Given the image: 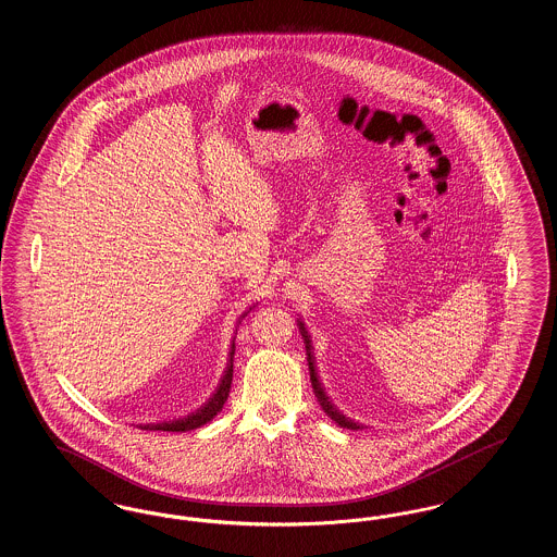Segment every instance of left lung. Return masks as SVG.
<instances>
[{"mask_svg":"<svg viewBox=\"0 0 557 557\" xmlns=\"http://www.w3.org/2000/svg\"><path fill=\"white\" fill-rule=\"evenodd\" d=\"M298 330H300V334H302V338H305V346H307V359H309V370H311V384H313V391H315V397H318L321 409L325 411V416H327V418H332V420H334L336 424L341 425V428H346V430H359L361 425L357 424V422H352V420H348L346 416H343V413L334 407V403L330 400V397L325 395V391H323V386H321V382H319L318 371H315L313 355H311V350H313V346H311V336H309V332H307V327H305V323H302V321H298Z\"/></svg>","mask_w":557,"mask_h":557,"instance_id":"8db88e82","label":"left lung"}]
</instances>
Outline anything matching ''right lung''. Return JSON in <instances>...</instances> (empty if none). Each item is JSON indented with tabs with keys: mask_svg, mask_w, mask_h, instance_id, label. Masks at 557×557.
Masks as SVG:
<instances>
[{
	"mask_svg": "<svg viewBox=\"0 0 557 557\" xmlns=\"http://www.w3.org/2000/svg\"><path fill=\"white\" fill-rule=\"evenodd\" d=\"M246 318V313L238 319V325L242 323V319ZM238 332V330H236ZM234 352H236V336L232 341V350H230V361H227V368L223 371V377L216 386V391L212 393L211 398L196 411H191L186 418H180V420H173V422H162V424H146L139 425L141 430H162V432H186V430H194V428H200V425L211 422L212 418L223 409L225 400L230 397V388H232V377H234Z\"/></svg>",
	"mask_w": 557,
	"mask_h": 557,
	"instance_id": "add662e5",
	"label": "right lung"
}]
</instances>
